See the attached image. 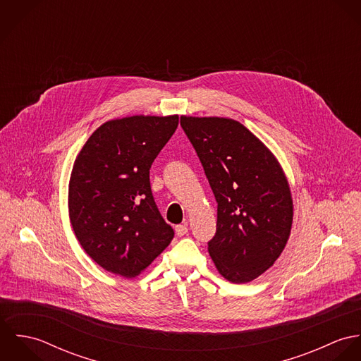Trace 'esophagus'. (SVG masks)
I'll return each instance as SVG.
<instances>
[{"label": "esophagus", "mask_w": 361, "mask_h": 361, "mask_svg": "<svg viewBox=\"0 0 361 361\" xmlns=\"http://www.w3.org/2000/svg\"><path fill=\"white\" fill-rule=\"evenodd\" d=\"M175 232H176V236L182 238V236H185L188 233V226L186 225H176L175 226Z\"/></svg>", "instance_id": "1"}]
</instances>
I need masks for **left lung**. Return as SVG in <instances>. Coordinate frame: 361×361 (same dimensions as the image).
Returning a JSON list of instances; mask_svg holds the SVG:
<instances>
[{
	"instance_id": "left-lung-1",
	"label": "left lung",
	"mask_w": 361,
	"mask_h": 361,
	"mask_svg": "<svg viewBox=\"0 0 361 361\" xmlns=\"http://www.w3.org/2000/svg\"><path fill=\"white\" fill-rule=\"evenodd\" d=\"M212 189L216 232L208 253L233 283L256 279L274 265L290 235L293 203L274 154L240 122L180 116Z\"/></svg>"
}]
</instances>
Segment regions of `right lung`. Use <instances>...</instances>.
Here are the masks:
<instances>
[{"label": "right lung", "mask_w": 361, "mask_h": 361, "mask_svg": "<svg viewBox=\"0 0 361 361\" xmlns=\"http://www.w3.org/2000/svg\"><path fill=\"white\" fill-rule=\"evenodd\" d=\"M178 115H135L103 123L75 159L68 207L75 235L104 269L132 278L173 239L150 186V168Z\"/></svg>", "instance_id": "right-lung-1"}]
</instances>
